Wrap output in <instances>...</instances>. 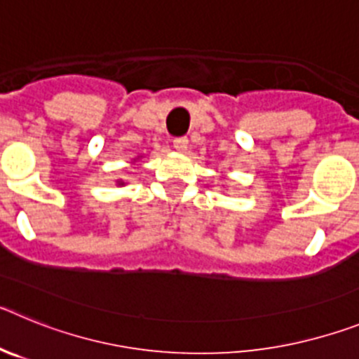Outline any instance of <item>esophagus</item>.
<instances>
[{
  "instance_id": "1",
  "label": "esophagus",
  "mask_w": 359,
  "mask_h": 359,
  "mask_svg": "<svg viewBox=\"0 0 359 359\" xmlns=\"http://www.w3.org/2000/svg\"><path fill=\"white\" fill-rule=\"evenodd\" d=\"M187 147H189V138H185V136H182V138H176V140H174V149H176L177 152H185Z\"/></svg>"
}]
</instances>
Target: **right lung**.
<instances>
[{
    "label": "right lung",
    "instance_id": "obj_1",
    "mask_svg": "<svg viewBox=\"0 0 359 359\" xmlns=\"http://www.w3.org/2000/svg\"><path fill=\"white\" fill-rule=\"evenodd\" d=\"M116 185H123V182H122V180H118V182H116Z\"/></svg>",
    "mask_w": 359,
    "mask_h": 359
}]
</instances>
